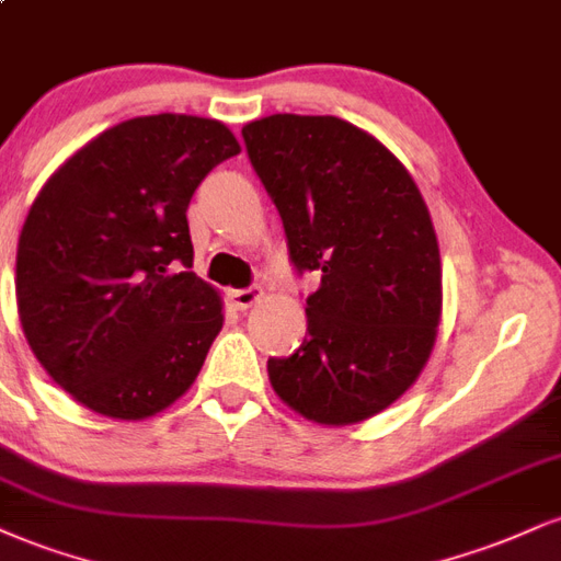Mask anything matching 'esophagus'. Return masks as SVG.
Segmentation results:
<instances>
[{"label":"esophagus","instance_id":"obj_1","mask_svg":"<svg viewBox=\"0 0 561 561\" xmlns=\"http://www.w3.org/2000/svg\"><path fill=\"white\" fill-rule=\"evenodd\" d=\"M263 298V289L261 287H245V289H232L229 293V302H232L234 310H248L251 306H255Z\"/></svg>","mask_w":561,"mask_h":561}]
</instances>
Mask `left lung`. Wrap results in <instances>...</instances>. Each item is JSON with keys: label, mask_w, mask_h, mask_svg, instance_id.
<instances>
[{"label": "left lung", "mask_w": 561, "mask_h": 561, "mask_svg": "<svg viewBox=\"0 0 561 561\" xmlns=\"http://www.w3.org/2000/svg\"><path fill=\"white\" fill-rule=\"evenodd\" d=\"M242 140L295 272L321 276L302 345L268 357L272 387L308 421H366L410 389L436 340L442 259L426 201L389 148L340 117L272 114Z\"/></svg>", "instance_id": "obj_1"}]
</instances>
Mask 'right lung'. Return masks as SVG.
Returning <instances> with one entry per match:
<instances>
[{
	"instance_id": "obj_1",
	"label": "right lung",
	"mask_w": 561,
	"mask_h": 561,
	"mask_svg": "<svg viewBox=\"0 0 561 561\" xmlns=\"http://www.w3.org/2000/svg\"><path fill=\"white\" fill-rule=\"evenodd\" d=\"M240 144L216 119L151 114L104 130L51 174L18 242V313L46 374L88 410L157 415L187 391L221 300L193 272L187 206Z\"/></svg>"
}]
</instances>
